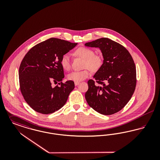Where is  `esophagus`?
<instances>
[{
    "mask_svg": "<svg viewBox=\"0 0 160 160\" xmlns=\"http://www.w3.org/2000/svg\"><path fill=\"white\" fill-rule=\"evenodd\" d=\"M74 84H75V86H77V85H78V84H80V82H75Z\"/></svg>",
    "mask_w": 160,
    "mask_h": 160,
    "instance_id": "34e87169",
    "label": "esophagus"
}]
</instances>
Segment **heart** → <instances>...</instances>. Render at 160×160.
I'll list each match as a JSON object with an SVG mask.
<instances>
[{"label": "heart", "instance_id": "1", "mask_svg": "<svg viewBox=\"0 0 160 160\" xmlns=\"http://www.w3.org/2000/svg\"><path fill=\"white\" fill-rule=\"evenodd\" d=\"M75 54L84 59V67L88 68L92 71H95L101 67L102 63V59L101 56L95 54L93 50L87 47H80L77 48ZM62 68L68 71L71 68V58L68 54H64L61 60ZM91 72L88 69L80 71H73L68 75V79L74 82H81L90 76Z\"/></svg>", "mask_w": 160, "mask_h": 160}]
</instances>
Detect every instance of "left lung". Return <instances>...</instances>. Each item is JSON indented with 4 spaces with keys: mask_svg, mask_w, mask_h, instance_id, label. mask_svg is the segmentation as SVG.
<instances>
[{
    "mask_svg": "<svg viewBox=\"0 0 160 160\" xmlns=\"http://www.w3.org/2000/svg\"><path fill=\"white\" fill-rule=\"evenodd\" d=\"M84 45L99 48L104 58L93 76L99 85L91 79L88 82L86 100L101 114L116 113L128 102L136 89V69L132 58L123 46L108 38H99Z\"/></svg>",
    "mask_w": 160,
    "mask_h": 160,
    "instance_id": "obj_1",
    "label": "left lung"
}]
</instances>
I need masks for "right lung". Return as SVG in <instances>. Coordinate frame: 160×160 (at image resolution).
Masks as SVG:
<instances>
[{
  "mask_svg": "<svg viewBox=\"0 0 160 160\" xmlns=\"http://www.w3.org/2000/svg\"><path fill=\"white\" fill-rule=\"evenodd\" d=\"M58 38H51L33 47L19 68V82L23 98L38 113H53L63 106L74 89L73 81L64 78L61 64L62 56L77 46ZM61 82L54 88L52 82Z\"/></svg>",
  "mask_w": 160,
  "mask_h": 160,
  "instance_id": "add662e5",
  "label": "right lung"
}]
</instances>
